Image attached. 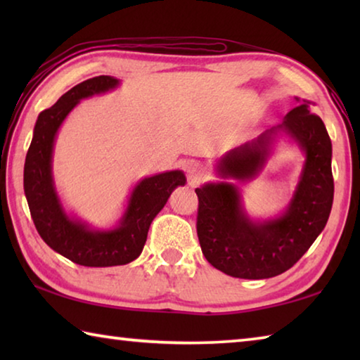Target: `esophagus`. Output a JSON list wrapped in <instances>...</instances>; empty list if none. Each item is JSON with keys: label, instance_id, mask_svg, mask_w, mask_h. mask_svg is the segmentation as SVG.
Wrapping results in <instances>:
<instances>
[{"label": "esophagus", "instance_id": "1", "mask_svg": "<svg viewBox=\"0 0 360 360\" xmlns=\"http://www.w3.org/2000/svg\"><path fill=\"white\" fill-rule=\"evenodd\" d=\"M186 172H187V178L192 182V184H198L200 181H203L206 178L205 169L198 162H188L186 167Z\"/></svg>", "mask_w": 360, "mask_h": 360}]
</instances>
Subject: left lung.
<instances>
[{
  "mask_svg": "<svg viewBox=\"0 0 360 360\" xmlns=\"http://www.w3.org/2000/svg\"><path fill=\"white\" fill-rule=\"evenodd\" d=\"M283 124L229 150L216 165L222 179L251 181L264 169L278 135H288L304 154L300 179L281 214L254 221L233 182H208L198 195L197 233L203 255L222 273L243 279H265L297 264L324 230L333 203L332 141L324 122L311 112V101L295 98Z\"/></svg>",
  "mask_w": 360,
  "mask_h": 360,
  "instance_id": "8db88e82",
  "label": "left lung"
}]
</instances>
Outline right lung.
I'll return each mask as SVG.
<instances>
[{
	"instance_id": "obj_1",
	"label": "right lung",
	"mask_w": 360,
	"mask_h": 360,
	"mask_svg": "<svg viewBox=\"0 0 360 360\" xmlns=\"http://www.w3.org/2000/svg\"><path fill=\"white\" fill-rule=\"evenodd\" d=\"M112 76H96L77 84L44 109L36 120L23 168V188L36 230L49 248L84 266L130 264L141 254L154 217L167 205L178 186L186 184L181 169L144 178L133 187L129 203L117 225L108 230L92 229L65 211L52 176L53 144L63 120L81 100L119 87Z\"/></svg>"
}]
</instances>
